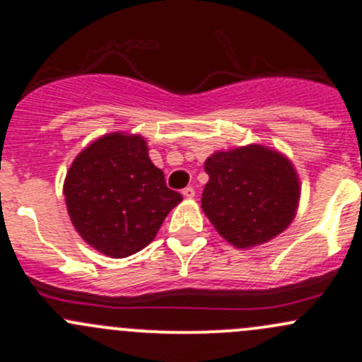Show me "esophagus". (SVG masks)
<instances>
[{
	"instance_id": "1",
	"label": "esophagus",
	"mask_w": 362,
	"mask_h": 362,
	"mask_svg": "<svg viewBox=\"0 0 362 362\" xmlns=\"http://www.w3.org/2000/svg\"><path fill=\"white\" fill-rule=\"evenodd\" d=\"M181 194H183L185 199H194L195 197V190L192 187H187L183 192H181Z\"/></svg>"
}]
</instances>
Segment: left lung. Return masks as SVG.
<instances>
[{"label": "left lung", "instance_id": "obj_1", "mask_svg": "<svg viewBox=\"0 0 362 362\" xmlns=\"http://www.w3.org/2000/svg\"><path fill=\"white\" fill-rule=\"evenodd\" d=\"M209 175L202 211L236 249L263 245L293 222L300 179L290 158L261 144L216 151L204 161Z\"/></svg>", "mask_w": 362, "mask_h": 362}]
</instances>
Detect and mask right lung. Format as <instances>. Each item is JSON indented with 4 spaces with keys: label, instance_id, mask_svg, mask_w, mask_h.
<instances>
[{
    "label": "right lung",
    "instance_id": "1",
    "mask_svg": "<svg viewBox=\"0 0 362 362\" xmlns=\"http://www.w3.org/2000/svg\"><path fill=\"white\" fill-rule=\"evenodd\" d=\"M64 195L78 235L115 259L149 245L165 216L183 201L151 161L147 140L122 132L99 136L74 158Z\"/></svg>",
    "mask_w": 362,
    "mask_h": 362
}]
</instances>
